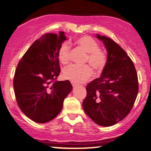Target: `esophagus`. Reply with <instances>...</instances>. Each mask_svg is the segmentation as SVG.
<instances>
[{"mask_svg":"<svg viewBox=\"0 0 151 151\" xmlns=\"http://www.w3.org/2000/svg\"><path fill=\"white\" fill-rule=\"evenodd\" d=\"M72 86L74 87V88L77 86V84H76V83H72Z\"/></svg>","mask_w":151,"mask_h":151,"instance_id":"obj_1","label":"esophagus"}]
</instances>
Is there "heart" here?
I'll return each instance as SVG.
<instances>
[{"label": "heart", "instance_id": "b5f03b06", "mask_svg": "<svg viewBox=\"0 0 151 151\" xmlns=\"http://www.w3.org/2000/svg\"><path fill=\"white\" fill-rule=\"evenodd\" d=\"M74 44L78 48L86 53L83 63H88L95 74H99L104 70L107 63V54L100 49V45L93 38L83 35L77 38ZM58 58L62 64L68 63L70 60V49L66 43L60 46L58 51ZM88 66L70 65L65 68L63 74L65 79L74 83L86 81L92 75V71Z\"/></svg>", "mask_w": 151, "mask_h": 151}]
</instances>
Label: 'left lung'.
<instances>
[{"instance_id": "obj_1", "label": "left lung", "mask_w": 151, "mask_h": 151, "mask_svg": "<svg viewBox=\"0 0 151 151\" xmlns=\"http://www.w3.org/2000/svg\"><path fill=\"white\" fill-rule=\"evenodd\" d=\"M96 37L104 43L107 63L101 77L87 85L82 106L95 123L109 127L130 112L138 94V77L133 62L117 43L98 34Z\"/></svg>"}]
</instances>
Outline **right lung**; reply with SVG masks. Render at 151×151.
I'll return each instance as SVG.
<instances>
[{
	"label": "right lung",
	"mask_w": 151,
	"mask_h": 151,
	"mask_svg": "<svg viewBox=\"0 0 151 151\" xmlns=\"http://www.w3.org/2000/svg\"><path fill=\"white\" fill-rule=\"evenodd\" d=\"M66 39L62 31L45 34L30 46L17 67L13 85L17 104L36 123L56 117L72 90L68 80L53 81L60 72L58 51Z\"/></svg>",
	"instance_id": "obj_1"
}]
</instances>
